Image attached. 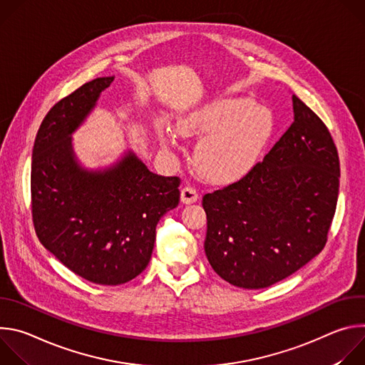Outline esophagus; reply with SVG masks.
Returning <instances> with one entry per match:
<instances>
[{"label":"esophagus","instance_id":"1","mask_svg":"<svg viewBox=\"0 0 365 365\" xmlns=\"http://www.w3.org/2000/svg\"><path fill=\"white\" fill-rule=\"evenodd\" d=\"M197 199H199V193H197V190H196L195 187L186 186V187L182 189V192H180V200H182V203L189 205V203L196 202Z\"/></svg>","mask_w":365,"mask_h":365}]
</instances>
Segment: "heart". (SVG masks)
<instances>
[{
	"label": "heart",
	"instance_id": "obj_1",
	"mask_svg": "<svg viewBox=\"0 0 365 365\" xmlns=\"http://www.w3.org/2000/svg\"><path fill=\"white\" fill-rule=\"evenodd\" d=\"M274 120L269 110L254 101L221 96L195 108L176 121L183 138H202L195 160L205 178L214 182H234L252 170L273 134ZM163 147L176 144V135L166 125H158Z\"/></svg>",
	"mask_w": 365,
	"mask_h": 365
}]
</instances>
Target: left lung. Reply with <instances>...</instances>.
Returning a JSON list of instances; mask_svg holds the SVG:
<instances>
[{"mask_svg":"<svg viewBox=\"0 0 365 365\" xmlns=\"http://www.w3.org/2000/svg\"><path fill=\"white\" fill-rule=\"evenodd\" d=\"M292 101L294 120L263 162L202 199L207 262L237 287H269L297 272L324 250L335 215V143L304 102Z\"/></svg>","mask_w":365,"mask_h":365,"instance_id":"left-lung-1","label":"left lung"}]
</instances>
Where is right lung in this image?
<instances>
[{"instance_id": "add662e5", "label": "right lung", "mask_w": 365, "mask_h": 365, "mask_svg": "<svg viewBox=\"0 0 365 365\" xmlns=\"http://www.w3.org/2000/svg\"><path fill=\"white\" fill-rule=\"evenodd\" d=\"M114 76L96 78L44 117L33 147L31 214L40 242L95 284L118 286L148 264L155 227L179 205L180 179L151 173L133 151L103 170L82 168L72 133Z\"/></svg>"}]
</instances>
